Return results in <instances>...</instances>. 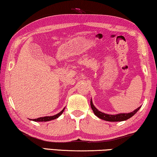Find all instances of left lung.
<instances>
[{"instance_id": "8db88e82", "label": "left lung", "mask_w": 157, "mask_h": 157, "mask_svg": "<svg viewBox=\"0 0 157 157\" xmlns=\"http://www.w3.org/2000/svg\"><path fill=\"white\" fill-rule=\"evenodd\" d=\"M91 107L93 110L94 114L96 117L99 118L101 119L104 120V121H126L128 119H130L131 117H132L137 111L139 110V109L141 108V106H139V108L135 109L134 111H133L132 112L130 113H117V114H108V113H103L101 111H98L97 109L94 106L92 101V99H91Z\"/></svg>"}]
</instances>
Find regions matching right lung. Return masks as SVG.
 Masks as SVG:
<instances>
[{
  "label": "right lung",
  "instance_id": "obj_1",
  "mask_svg": "<svg viewBox=\"0 0 157 157\" xmlns=\"http://www.w3.org/2000/svg\"><path fill=\"white\" fill-rule=\"evenodd\" d=\"M64 109H65V108H64L63 110H62L61 111H60L59 113H58L56 115H53V116H50V117H40V118H38V119H33L32 121H51V120H53V119H57V118H59L60 116H61L62 113H63ZM31 120V119H30Z\"/></svg>",
  "mask_w": 157,
  "mask_h": 157
}]
</instances>
